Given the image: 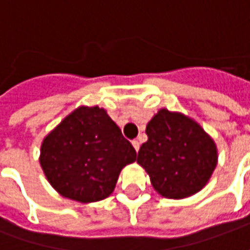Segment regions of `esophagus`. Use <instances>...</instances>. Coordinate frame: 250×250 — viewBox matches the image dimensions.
Masks as SVG:
<instances>
[{
	"label": "esophagus",
	"mask_w": 250,
	"mask_h": 250,
	"mask_svg": "<svg viewBox=\"0 0 250 250\" xmlns=\"http://www.w3.org/2000/svg\"><path fill=\"white\" fill-rule=\"evenodd\" d=\"M132 146H134V148H135V151L138 152L139 151V147H141V143L138 141H132Z\"/></svg>",
	"instance_id": "34e87169"
}]
</instances>
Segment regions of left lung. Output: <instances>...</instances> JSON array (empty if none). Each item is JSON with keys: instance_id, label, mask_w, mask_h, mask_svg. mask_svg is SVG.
<instances>
[{"instance_id": "left-lung-1", "label": "left lung", "mask_w": 250, "mask_h": 250, "mask_svg": "<svg viewBox=\"0 0 250 250\" xmlns=\"http://www.w3.org/2000/svg\"><path fill=\"white\" fill-rule=\"evenodd\" d=\"M148 136L136 162L146 170L154 190L170 199L201 191L218 162L213 138L182 112L161 108L146 125Z\"/></svg>"}]
</instances>
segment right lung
Listing matches in <instances>:
<instances>
[{"mask_svg": "<svg viewBox=\"0 0 250 250\" xmlns=\"http://www.w3.org/2000/svg\"><path fill=\"white\" fill-rule=\"evenodd\" d=\"M39 159L57 193L89 204L112 194L136 151L105 109L80 105L42 139Z\"/></svg>", "mask_w": 250, "mask_h": 250, "instance_id": "add662e5", "label": "right lung"}]
</instances>
